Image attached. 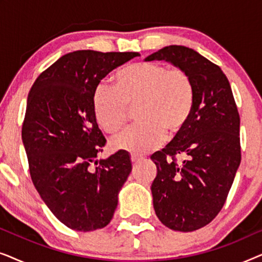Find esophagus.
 Listing matches in <instances>:
<instances>
[{"instance_id":"esophagus-1","label":"esophagus","mask_w":262,"mask_h":262,"mask_svg":"<svg viewBox=\"0 0 262 262\" xmlns=\"http://www.w3.org/2000/svg\"><path fill=\"white\" fill-rule=\"evenodd\" d=\"M142 160V157H138V156H135V155H131V162L132 163H138L139 161Z\"/></svg>"}]
</instances>
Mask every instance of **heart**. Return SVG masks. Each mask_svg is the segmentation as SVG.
<instances>
[{"mask_svg": "<svg viewBox=\"0 0 262 262\" xmlns=\"http://www.w3.org/2000/svg\"><path fill=\"white\" fill-rule=\"evenodd\" d=\"M116 85L98 84L93 112L100 127L117 134L126 123L128 108L135 111V126L112 139V146L136 155L156 149L164 137L173 138L186 127L195 105L194 84L179 68L139 62L121 68Z\"/></svg>", "mask_w": 262, "mask_h": 262, "instance_id": "obj_1", "label": "heart"}]
</instances>
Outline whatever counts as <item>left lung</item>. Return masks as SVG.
Segmentation results:
<instances>
[{"mask_svg": "<svg viewBox=\"0 0 262 262\" xmlns=\"http://www.w3.org/2000/svg\"><path fill=\"white\" fill-rule=\"evenodd\" d=\"M166 60L188 74L195 105L186 127L150 159L156 216L171 230L193 231L223 207L241 163L239 116L230 83L216 64L194 50L170 45L145 58ZM184 159L178 163L176 157Z\"/></svg>", "mask_w": 262, "mask_h": 262, "instance_id": "1", "label": "left lung"}]
</instances>
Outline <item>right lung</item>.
<instances>
[{
	"label": "right lung",
	"mask_w": 262,
	"mask_h": 262,
	"mask_svg": "<svg viewBox=\"0 0 262 262\" xmlns=\"http://www.w3.org/2000/svg\"><path fill=\"white\" fill-rule=\"evenodd\" d=\"M137 56L67 53L39 75L28 94L23 142L32 181L51 212L74 230L106 227L131 173L124 150L96 160L106 139L93 112V94L107 74Z\"/></svg>",
	"instance_id": "1"
}]
</instances>
